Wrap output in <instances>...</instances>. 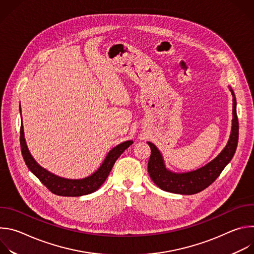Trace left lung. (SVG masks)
<instances>
[{"label": "left lung", "instance_id": "8db88e82", "mask_svg": "<svg viewBox=\"0 0 254 254\" xmlns=\"http://www.w3.org/2000/svg\"><path fill=\"white\" fill-rule=\"evenodd\" d=\"M229 90L233 97V119L230 136L221 153L205 166L185 173L173 172L166 167L164 158L159 149L153 142L147 141L151 148L148 172L153 182L160 189L181 195H193L199 193L210 186L232 160L238 143L239 126L236 114V97L230 86Z\"/></svg>", "mask_w": 254, "mask_h": 254}]
</instances>
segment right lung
Segmentation results:
<instances>
[{"label":"right lung","instance_id":"right-lung-1","mask_svg":"<svg viewBox=\"0 0 254 254\" xmlns=\"http://www.w3.org/2000/svg\"><path fill=\"white\" fill-rule=\"evenodd\" d=\"M132 142V140H126L118 144L117 147L113 148L107 153L100 167L90 176L82 179H66L49 172L35 161L27 147L23 123L21 124L20 130L21 151L28 169L37 177L41 181V183L53 194L65 197H79L95 192L104 183V181L106 180L107 176L110 175L116 161Z\"/></svg>","mask_w":254,"mask_h":254}]
</instances>
